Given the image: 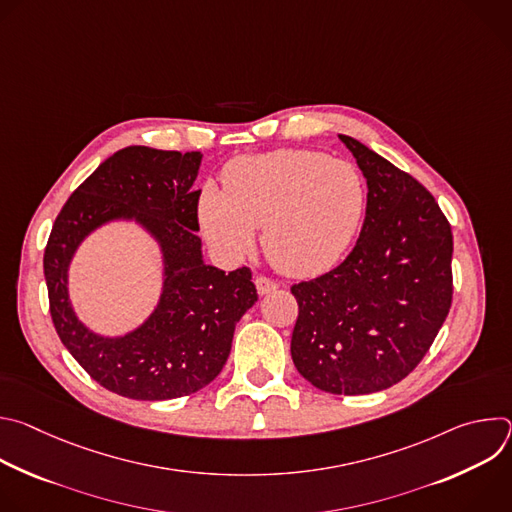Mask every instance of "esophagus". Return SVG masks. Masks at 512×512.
Returning a JSON list of instances; mask_svg holds the SVG:
<instances>
[{
  "label": "esophagus",
  "mask_w": 512,
  "mask_h": 512,
  "mask_svg": "<svg viewBox=\"0 0 512 512\" xmlns=\"http://www.w3.org/2000/svg\"><path fill=\"white\" fill-rule=\"evenodd\" d=\"M255 287H257V294L259 296H267V294H271V291L277 289V283L273 279H269V277L259 275V277H255Z\"/></svg>",
  "instance_id": "esophagus-1"
}]
</instances>
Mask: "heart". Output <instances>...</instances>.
<instances>
[{"mask_svg":"<svg viewBox=\"0 0 512 512\" xmlns=\"http://www.w3.org/2000/svg\"><path fill=\"white\" fill-rule=\"evenodd\" d=\"M360 172L322 152L273 150L233 160L223 190L206 184L198 221L206 241L241 257L261 229L267 259L283 273L312 277L328 271L348 249L364 214Z\"/></svg>","mask_w":512,"mask_h":512,"instance_id":"obj_1","label":"heart"}]
</instances>
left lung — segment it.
<instances>
[{
    "label": "left lung",
    "instance_id": "1",
    "mask_svg": "<svg viewBox=\"0 0 512 512\" xmlns=\"http://www.w3.org/2000/svg\"><path fill=\"white\" fill-rule=\"evenodd\" d=\"M367 180L356 247L332 271L291 287V358L316 389L367 395L405 379L452 306V229L435 198L354 137L338 135Z\"/></svg>",
    "mask_w": 512,
    "mask_h": 512
}]
</instances>
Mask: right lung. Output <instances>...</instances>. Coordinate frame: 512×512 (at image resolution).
Listing matches in <instances>:
<instances>
[{
  "mask_svg": "<svg viewBox=\"0 0 512 512\" xmlns=\"http://www.w3.org/2000/svg\"><path fill=\"white\" fill-rule=\"evenodd\" d=\"M200 152L129 145L107 158L66 200L46 251L54 328L81 367L105 389L137 401L192 395L223 371L233 334L257 302L247 267L225 273L204 263L198 196ZM111 222H135L159 245L163 291L141 325L119 337L91 331L69 302L67 271L82 241Z\"/></svg>",
  "mask_w": 512,
  "mask_h": 512,
  "instance_id": "obj_1",
  "label": "right lung"
}]
</instances>
